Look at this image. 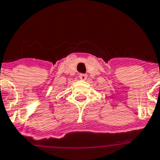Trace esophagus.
Masks as SVG:
<instances>
[{"label":"esophagus","instance_id":"esophagus-1","mask_svg":"<svg viewBox=\"0 0 160 160\" xmlns=\"http://www.w3.org/2000/svg\"><path fill=\"white\" fill-rule=\"evenodd\" d=\"M79 78L81 80H86L87 79V75H85V74H81L79 75Z\"/></svg>","mask_w":160,"mask_h":160}]
</instances>
